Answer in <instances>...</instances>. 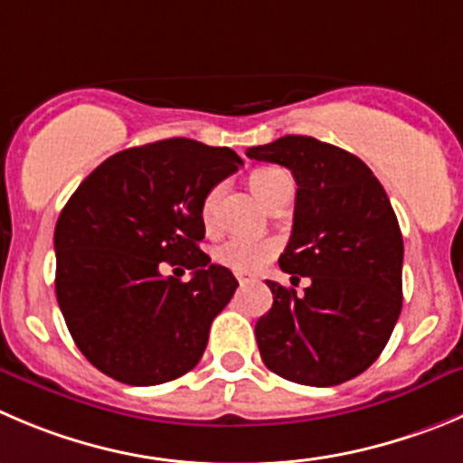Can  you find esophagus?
Returning <instances> with one entry per match:
<instances>
[{
	"mask_svg": "<svg viewBox=\"0 0 463 463\" xmlns=\"http://www.w3.org/2000/svg\"><path fill=\"white\" fill-rule=\"evenodd\" d=\"M236 279H239L241 286H245L248 281H252V277H245V275H236Z\"/></svg>",
	"mask_w": 463,
	"mask_h": 463,
	"instance_id": "esophagus-1",
	"label": "esophagus"
}]
</instances>
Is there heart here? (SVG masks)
<instances>
[{
    "instance_id": "b5f03b06",
    "label": "heart",
    "mask_w": 463,
    "mask_h": 463,
    "mask_svg": "<svg viewBox=\"0 0 463 463\" xmlns=\"http://www.w3.org/2000/svg\"><path fill=\"white\" fill-rule=\"evenodd\" d=\"M284 186H290L288 173L281 168H257L250 175V188L254 195L268 204L277 193ZM218 200H220V186L211 188L202 200V222L206 227H213L215 215H218ZM279 250V243L275 239H252V236H232V239L222 241L218 248L213 250V259L222 266L232 268L236 272H257L270 261Z\"/></svg>"
}]
</instances>
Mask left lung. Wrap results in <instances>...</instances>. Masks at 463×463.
I'll return each instance as SVG.
<instances>
[{
	"instance_id": "left-lung-1",
	"label": "left lung",
	"mask_w": 463,
	"mask_h": 463,
	"mask_svg": "<svg viewBox=\"0 0 463 463\" xmlns=\"http://www.w3.org/2000/svg\"><path fill=\"white\" fill-rule=\"evenodd\" d=\"M248 156L295 177L293 234L279 268L311 279L305 293L266 281L272 309L254 327L263 364L298 384H343L382 354L402 309L393 206L359 156L311 136H284Z\"/></svg>"
}]
</instances>
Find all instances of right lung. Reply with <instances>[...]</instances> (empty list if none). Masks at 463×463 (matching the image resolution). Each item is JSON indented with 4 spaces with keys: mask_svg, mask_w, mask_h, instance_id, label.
<instances>
[{
    "mask_svg": "<svg viewBox=\"0 0 463 463\" xmlns=\"http://www.w3.org/2000/svg\"><path fill=\"white\" fill-rule=\"evenodd\" d=\"M241 165L234 149L168 138L113 154L79 184L54 232L56 300L97 371L154 386L197 366L239 286L197 248L202 200ZM161 260H182L192 281L163 278Z\"/></svg>",
    "mask_w": 463,
    "mask_h": 463,
    "instance_id": "add662e5",
    "label": "right lung"
}]
</instances>
